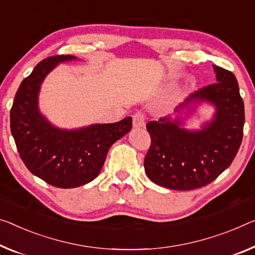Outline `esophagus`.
<instances>
[{
	"label": "esophagus",
	"mask_w": 255,
	"mask_h": 255,
	"mask_svg": "<svg viewBox=\"0 0 255 255\" xmlns=\"http://www.w3.org/2000/svg\"><path fill=\"white\" fill-rule=\"evenodd\" d=\"M144 121H146V116L142 112H136L133 115V127L134 128H142L144 127Z\"/></svg>",
	"instance_id": "obj_1"
}]
</instances>
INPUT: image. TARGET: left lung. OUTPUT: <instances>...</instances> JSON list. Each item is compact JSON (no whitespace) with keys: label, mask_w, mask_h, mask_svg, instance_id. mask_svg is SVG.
<instances>
[{"label":"left lung","mask_w":255,"mask_h":255,"mask_svg":"<svg viewBox=\"0 0 255 255\" xmlns=\"http://www.w3.org/2000/svg\"><path fill=\"white\" fill-rule=\"evenodd\" d=\"M217 82L191 93V101H210L217 113L202 131L179 128L180 120L160 117L146 128L151 142L144 157V171L156 185L175 190H191L209 185L233 163L240 149L245 122L244 103L236 76L213 65ZM178 107V109H180Z\"/></svg>","instance_id":"8db88e82"}]
</instances>
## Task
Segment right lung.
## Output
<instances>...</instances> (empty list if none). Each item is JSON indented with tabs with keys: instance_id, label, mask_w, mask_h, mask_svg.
<instances>
[{
	"instance_id": "add662e5",
	"label": "right lung",
	"mask_w": 255,
	"mask_h": 255,
	"mask_svg": "<svg viewBox=\"0 0 255 255\" xmlns=\"http://www.w3.org/2000/svg\"><path fill=\"white\" fill-rule=\"evenodd\" d=\"M75 59L56 54L42 60L21 82L10 111V128L26 167L46 183L75 188L99 174L109 148L131 130L132 119L96 124L81 130H59L48 123L37 108L41 83L58 62Z\"/></svg>"
}]
</instances>
